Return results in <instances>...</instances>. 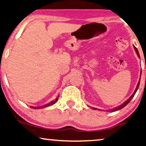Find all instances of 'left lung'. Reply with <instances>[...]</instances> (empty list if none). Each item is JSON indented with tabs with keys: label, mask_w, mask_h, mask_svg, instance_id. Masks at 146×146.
I'll return each mask as SVG.
<instances>
[{
	"label": "left lung",
	"mask_w": 146,
	"mask_h": 146,
	"mask_svg": "<svg viewBox=\"0 0 146 146\" xmlns=\"http://www.w3.org/2000/svg\"><path fill=\"white\" fill-rule=\"evenodd\" d=\"M134 49H135V51H136V54H137V55H138V56L139 58H140V54H139V52H138V49L136 48L134 46ZM145 68H146V66H145ZM140 80H139V82H138V84H137V86H136V90H134V93L133 94H132V96H130L129 99L127 100V101H125V102H124L123 104H122L121 105H120V106H117V107H116V108H113V109H112V110H111L110 111H117V110H121V109H122V108H123L124 107H125L129 103V102H130V100H131L132 99V98L134 97V96L135 95V94H136V91L138 90V87H139V85H140ZM94 109V110H96V108H93Z\"/></svg>",
	"instance_id": "1"
}]
</instances>
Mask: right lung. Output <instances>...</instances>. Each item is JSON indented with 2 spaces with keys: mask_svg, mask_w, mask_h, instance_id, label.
Masks as SVG:
<instances>
[{
  "mask_svg": "<svg viewBox=\"0 0 146 146\" xmlns=\"http://www.w3.org/2000/svg\"><path fill=\"white\" fill-rule=\"evenodd\" d=\"M58 97H59V96H58V97L56 98L55 100H53V101L50 102L49 104H46V105H44V106H42V107H41V108H40V107H33V106H30V108H33V109H39V108H43L48 107V106H52V105H53V104H55L56 102L58 101Z\"/></svg>",
  "mask_w": 146,
  "mask_h": 146,
  "instance_id": "add662e5",
  "label": "right lung"
}]
</instances>
